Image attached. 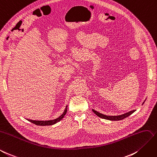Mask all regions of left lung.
I'll use <instances>...</instances> for the list:
<instances>
[{"label": "left lung", "instance_id": "left-lung-1", "mask_svg": "<svg viewBox=\"0 0 157 157\" xmlns=\"http://www.w3.org/2000/svg\"><path fill=\"white\" fill-rule=\"evenodd\" d=\"M145 101H143V104L145 103ZM92 111L93 112H94L96 116H98L100 118H102V119H105V120H111V121H118V120H124L125 119V118H126L127 117L129 116L130 115H131L133 112H135V111H136V109H133L132 110V111H130L129 112H127L125 113H124V114H121V115H120V116H106V115H104V114L102 113H100L99 112H98L97 111H96V110L93 109H92Z\"/></svg>", "mask_w": 157, "mask_h": 157}]
</instances>
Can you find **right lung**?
Wrapping results in <instances>:
<instances>
[{"mask_svg": "<svg viewBox=\"0 0 157 157\" xmlns=\"http://www.w3.org/2000/svg\"><path fill=\"white\" fill-rule=\"evenodd\" d=\"M67 112V105L66 106L64 112L61 114V115L59 116V117L56 118V119L53 120H48V121H37V120H28L29 121H30L33 124H34L37 125H41V126H45V125H52L53 124H56V123L59 122V121H61L64 116H65V114Z\"/></svg>", "mask_w": 157, "mask_h": 157, "instance_id": "1", "label": "right lung"}]
</instances>
